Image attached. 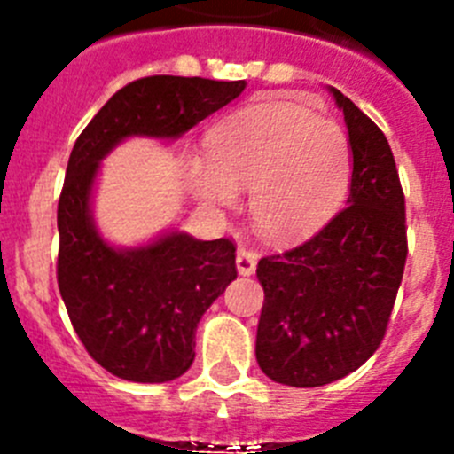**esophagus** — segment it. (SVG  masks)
<instances>
[{"instance_id":"34e87169","label":"esophagus","mask_w":454,"mask_h":454,"mask_svg":"<svg viewBox=\"0 0 454 454\" xmlns=\"http://www.w3.org/2000/svg\"><path fill=\"white\" fill-rule=\"evenodd\" d=\"M236 268H239L240 275H252L256 270V254L252 250H246V247H239L236 252Z\"/></svg>"}]
</instances>
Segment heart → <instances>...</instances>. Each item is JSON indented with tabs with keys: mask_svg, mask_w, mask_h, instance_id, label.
Segmentation results:
<instances>
[{
	"mask_svg": "<svg viewBox=\"0 0 454 454\" xmlns=\"http://www.w3.org/2000/svg\"><path fill=\"white\" fill-rule=\"evenodd\" d=\"M352 150L346 131L291 102H266L230 115L211 134V159L188 170L192 191L231 207L252 191L259 234L293 243L318 231L346 200Z\"/></svg>",
	"mask_w": 454,
	"mask_h": 454,
	"instance_id": "heart-1",
	"label": "heart"
}]
</instances>
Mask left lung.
I'll return each instance as SVG.
<instances>
[{
	"instance_id": "1",
	"label": "left lung",
	"mask_w": 454,
	"mask_h": 454,
	"mask_svg": "<svg viewBox=\"0 0 454 454\" xmlns=\"http://www.w3.org/2000/svg\"><path fill=\"white\" fill-rule=\"evenodd\" d=\"M352 147L348 204L302 246L263 256L256 362L272 382L323 387L380 348L407 262L404 192L387 136L340 90Z\"/></svg>"
}]
</instances>
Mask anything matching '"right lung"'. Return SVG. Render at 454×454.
<instances>
[{
    "mask_svg": "<svg viewBox=\"0 0 454 454\" xmlns=\"http://www.w3.org/2000/svg\"><path fill=\"white\" fill-rule=\"evenodd\" d=\"M243 88L246 82L170 74L136 79L99 108L72 147L56 214V279L79 340L111 375L154 384L191 368L200 318L236 279V246L170 231L150 246L115 250L90 215L99 161L129 136L177 138Z\"/></svg>",
    "mask_w": 454,
    "mask_h": 454,
    "instance_id": "add662e5",
    "label": "right lung"
}]
</instances>
